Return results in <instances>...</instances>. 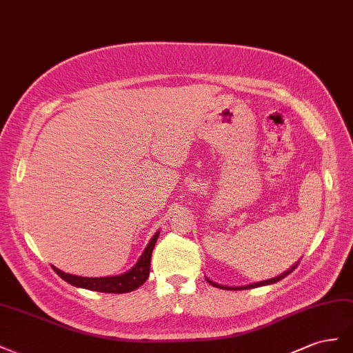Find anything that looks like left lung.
Listing matches in <instances>:
<instances>
[{
	"mask_svg": "<svg viewBox=\"0 0 353 353\" xmlns=\"http://www.w3.org/2000/svg\"><path fill=\"white\" fill-rule=\"evenodd\" d=\"M297 268V265L296 266H293L291 268L290 270H287V272H284L283 275H279V276H276V278H274V279H268V281H261V283H257V284H251V285H247V287H243V290H248V288H256V287H261V285H268V284H275V283H278V281H281V279H284L287 275H290L291 272H293L294 269ZM208 283L211 284V285H214V287H217V288H223V290H229L230 287H221V285H219V284H214V283H211V281H208ZM230 290H238V288H230Z\"/></svg>",
	"mask_w": 353,
	"mask_h": 353,
	"instance_id": "obj_1",
	"label": "left lung"
}]
</instances>
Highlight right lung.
Wrapping results in <instances>:
<instances>
[{
	"label": "right lung",
	"instance_id": "add662e5",
	"mask_svg": "<svg viewBox=\"0 0 353 353\" xmlns=\"http://www.w3.org/2000/svg\"><path fill=\"white\" fill-rule=\"evenodd\" d=\"M158 234H155V236L150 239V243L148 244L142 257H140V260L137 261V265L132 270H128L124 275L105 276V278H84V276L65 274V272L59 270L54 266H53V269L60 278L65 279L66 283H69L70 285L87 288L92 291H99V293H112V294L130 293V291H133L142 285L149 276L150 256H152V250H154L155 243L158 239Z\"/></svg>",
	"mask_w": 353,
	"mask_h": 353
}]
</instances>
